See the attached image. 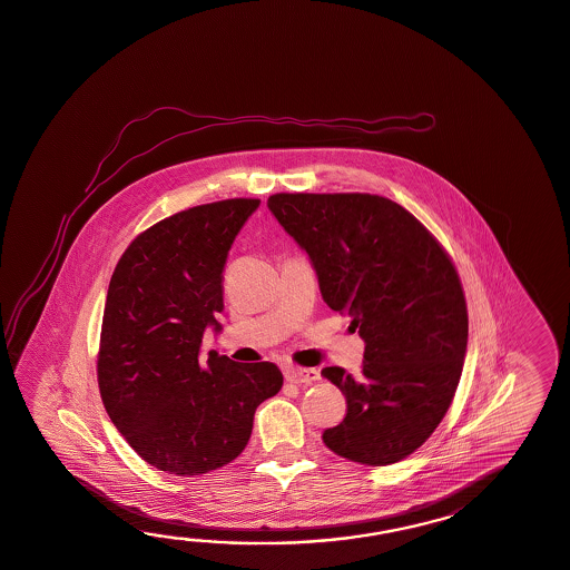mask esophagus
<instances>
[{
	"instance_id": "obj_1",
	"label": "esophagus",
	"mask_w": 570,
	"mask_h": 570,
	"mask_svg": "<svg viewBox=\"0 0 570 570\" xmlns=\"http://www.w3.org/2000/svg\"><path fill=\"white\" fill-rule=\"evenodd\" d=\"M287 382L297 385H312L320 380L318 370H304V367H287L285 370Z\"/></svg>"
}]
</instances>
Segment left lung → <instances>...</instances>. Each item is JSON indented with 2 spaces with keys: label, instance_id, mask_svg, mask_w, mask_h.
I'll return each instance as SVG.
<instances>
[{
  "label": "left lung",
  "instance_id": "1",
  "mask_svg": "<svg viewBox=\"0 0 570 570\" xmlns=\"http://www.w3.org/2000/svg\"><path fill=\"white\" fill-rule=\"evenodd\" d=\"M266 205L309 256L324 302L365 343L358 377L322 370L346 397L326 448L367 465L404 460L438 429L462 375L468 309L450 256L377 195L278 193Z\"/></svg>",
  "mask_w": 570,
  "mask_h": 570
}]
</instances>
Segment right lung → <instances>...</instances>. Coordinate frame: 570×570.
I'll use <instances>...</instances> for the list:
<instances>
[{
  "label": "right lung",
  "instance_id": "right-lung-1",
  "mask_svg": "<svg viewBox=\"0 0 570 570\" xmlns=\"http://www.w3.org/2000/svg\"><path fill=\"white\" fill-rule=\"evenodd\" d=\"M258 199L199 205L149 227L120 256L108 285L98 387L120 435L147 463L199 476L236 460L254 412L275 396V363L200 358L224 312L222 273Z\"/></svg>",
  "mask_w": 570,
  "mask_h": 570
}]
</instances>
